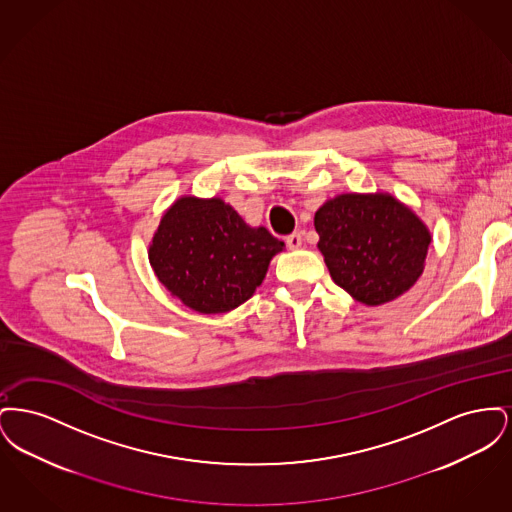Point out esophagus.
I'll return each mask as SVG.
<instances>
[{
	"label": "esophagus",
	"instance_id": "esophagus-1",
	"mask_svg": "<svg viewBox=\"0 0 512 512\" xmlns=\"http://www.w3.org/2000/svg\"><path fill=\"white\" fill-rule=\"evenodd\" d=\"M301 244H303V238H301L299 232H293L290 236H286V245H288L290 249H299Z\"/></svg>",
	"mask_w": 512,
	"mask_h": 512
}]
</instances>
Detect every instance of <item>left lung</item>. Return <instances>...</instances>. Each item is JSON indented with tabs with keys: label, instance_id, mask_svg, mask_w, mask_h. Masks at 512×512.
Segmentation results:
<instances>
[{
	"label": "left lung",
	"instance_id": "8db88e82",
	"mask_svg": "<svg viewBox=\"0 0 512 512\" xmlns=\"http://www.w3.org/2000/svg\"><path fill=\"white\" fill-rule=\"evenodd\" d=\"M315 228L332 280L365 305L393 301L422 274L430 232L391 195H338L315 213Z\"/></svg>",
	"mask_w": 512,
	"mask_h": 512
}]
</instances>
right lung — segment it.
<instances>
[{
    "mask_svg": "<svg viewBox=\"0 0 512 512\" xmlns=\"http://www.w3.org/2000/svg\"><path fill=\"white\" fill-rule=\"evenodd\" d=\"M282 247L267 228H249L217 197H182L161 219L149 263L172 295L211 315L247 301Z\"/></svg>",
    "mask_w": 512,
    "mask_h": 512,
    "instance_id": "add662e5",
    "label": "right lung"
}]
</instances>
